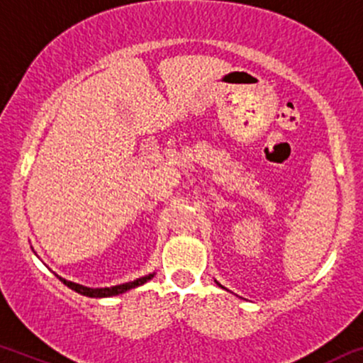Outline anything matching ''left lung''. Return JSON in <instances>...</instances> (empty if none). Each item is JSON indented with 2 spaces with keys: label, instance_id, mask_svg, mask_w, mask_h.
I'll return each instance as SVG.
<instances>
[{
  "label": "left lung",
  "instance_id": "8db88e82",
  "mask_svg": "<svg viewBox=\"0 0 363 363\" xmlns=\"http://www.w3.org/2000/svg\"><path fill=\"white\" fill-rule=\"evenodd\" d=\"M218 286H220V284H218Z\"/></svg>",
  "mask_w": 363,
  "mask_h": 363
}]
</instances>
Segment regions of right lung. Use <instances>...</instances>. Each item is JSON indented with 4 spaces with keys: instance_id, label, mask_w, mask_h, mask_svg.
Listing matches in <instances>:
<instances>
[{
    "instance_id": "obj_1",
    "label": "right lung",
    "mask_w": 363,
    "mask_h": 363,
    "mask_svg": "<svg viewBox=\"0 0 363 363\" xmlns=\"http://www.w3.org/2000/svg\"><path fill=\"white\" fill-rule=\"evenodd\" d=\"M153 276H155V274H148V276L139 277L133 282H123V284L111 286V288H87V286H82V284H77V282L67 281V279H63L60 276H57V277L63 282V284L67 286V288L74 289L75 293H81V294H84V296H89V298H108V296H117V294L129 291V289H133V288H138V286L145 284L146 281H150V279Z\"/></svg>"
}]
</instances>
